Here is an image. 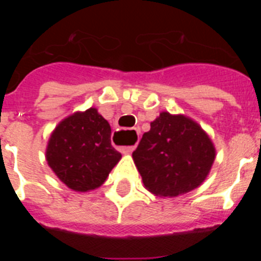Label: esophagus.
<instances>
[{
    "instance_id": "esophagus-1",
    "label": "esophagus",
    "mask_w": 261,
    "mask_h": 261,
    "mask_svg": "<svg viewBox=\"0 0 261 261\" xmlns=\"http://www.w3.org/2000/svg\"><path fill=\"white\" fill-rule=\"evenodd\" d=\"M119 135H120V137H124L125 132H120ZM135 135L137 136V133L135 132ZM136 145H137V142H136L135 145H130V146H121V147H120V150H121V153H132V151L135 150Z\"/></svg>"
}]
</instances>
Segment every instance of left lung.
Here are the masks:
<instances>
[{"mask_svg":"<svg viewBox=\"0 0 261 261\" xmlns=\"http://www.w3.org/2000/svg\"><path fill=\"white\" fill-rule=\"evenodd\" d=\"M132 156L149 192L176 197L204 183L216 159V147L195 120L163 111L151 121Z\"/></svg>","mask_w":261,"mask_h":261,"instance_id":"left-lung-1","label":"left lung"}]
</instances>
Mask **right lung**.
<instances>
[{
  "instance_id": "obj_1",
  "label": "right lung",
  "mask_w": 261,
  "mask_h": 261,
  "mask_svg": "<svg viewBox=\"0 0 261 261\" xmlns=\"http://www.w3.org/2000/svg\"><path fill=\"white\" fill-rule=\"evenodd\" d=\"M45 159L55 175L75 192L99 188L121 154L111 145V126L94 107L62 119L50 133Z\"/></svg>"
}]
</instances>
